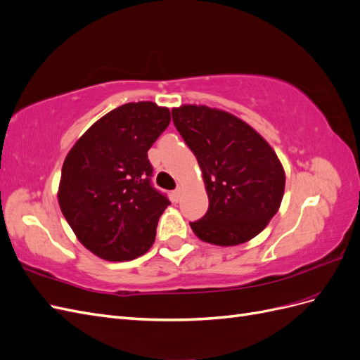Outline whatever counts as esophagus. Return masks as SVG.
<instances>
[{"mask_svg":"<svg viewBox=\"0 0 360 360\" xmlns=\"http://www.w3.org/2000/svg\"><path fill=\"white\" fill-rule=\"evenodd\" d=\"M181 184H179V186L176 188V191H174L172 192V197H174V200H176V201H179L180 200V197H181Z\"/></svg>","mask_w":360,"mask_h":360,"instance_id":"1","label":"esophagus"}]
</instances>
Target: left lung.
<instances>
[{"label":"left lung","instance_id":"obj_1","mask_svg":"<svg viewBox=\"0 0 360 360\" xmlns=\"http://www.w3.org/2000/svg\"><path fill=\"white\" fill-rule=\"evenodd\" d=\"M172 122L198 160L209 210L189 222L201 240L234 246L259 234L279 209L285 172L267 141L237 118L209 106L174 108Z\"/></svg>","mask_w":360,"mask_h":360}]
</instances>
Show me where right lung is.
Here are the masks:
<instances>
[{"instance_id": "right-lung-1", "label": "right lung", "mask_w": 360, "mask_h": 360, "mask_svg": "<svg viewBox=\"0 0 360 360\" xmlns=\"http://www.w3.org/2000/svg\"><path fill=\"white\" fill-rule=\"evenodd\" d=\"M171 122L168 108L126 103L86 130L63 163L60 209L79 242L108 261L146 254L171 204L151 184L147 151Z\"/></svg>"}]
</instances>
